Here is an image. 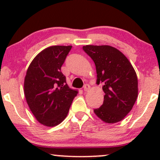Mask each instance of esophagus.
Listing matches in <instances>:
<instances>
[{"mask_svg":"<svg viewBox=\"0 0 160 160\" xmlns=\"http://www.w3.org/2000/svg\"><path fill=\"white\" fill-rule=\"evenodd\" d=\"M89 89H90V86L89 84H85L83 86V90L85 92H88Z\"/></svg>","mask_w":160,"mask_h":160,"instance_id":"34e87169","label":"esophagus"}]
</instances>
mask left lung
<instances>
[{
    "instance_id": "8db88e82",
    "label": "left lung",
    "mask_w": 160,
    "mask_h": 160,
    "mask_svg": "<svg viewBox=\"0 0 160 160\" xmlns=\"http://www.w3.org/2000/svg\"><path fill=\"white\" fill-rule=\"evenodd\" d=\"M82 49L94 62L97 83L104 84L103 104L94 113L107 123L120 122L132 109L138 98L135 69L123 53L111 46L86 45Z\"/></svg>"
}]
</instances>
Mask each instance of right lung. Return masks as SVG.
Listing matches in <instances>:
<instances>
[{"label":"right lung","mask_w":160,"mask_h":160,"mask_svg":"<svg viewBox=\"0 0 160 160\" xmlns=\"http://www.w3.org/2000/svg\"><path fill=\"white\" fill-rule=\"evenodd\" d=\"M72 46H52L38 53L27 70L24 93L36 120L53 127L63 121L78 92L71 89L61 71Z\"/></svg>","instance_id":"obj_1"}]
</instances>
